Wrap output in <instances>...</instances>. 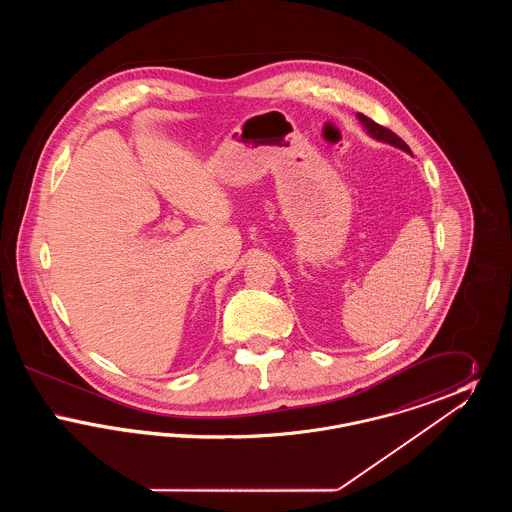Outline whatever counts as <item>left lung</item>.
Returning <instances> with one entry per match:
<instances>
[{"label": "left lung", "instance_id": "obj_1", "mask_svg": "<svg viewBox=\"0 0 512 512\" xmlns=\"http://www.w3.org/2000/svg\"><path fill=\"white\" fill-rule=\"evenodd\" d=\"M357 119L361 121L363 128L366 130V134H368L370 138H374V140H378V142H384V144H390V146L397 147V149H401V151H405V153H411L409 146H407L397 134H393L391 130H388V128H384V126L370 121L368 117L361 115V113H357Z\"/></svg>", "mask_w": 512, "mask_h": 512}]
</instances>
